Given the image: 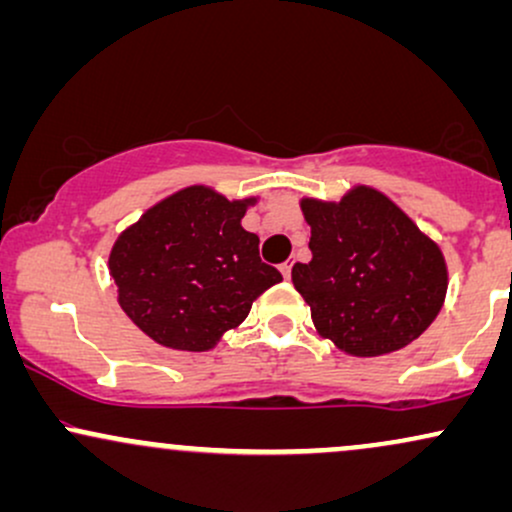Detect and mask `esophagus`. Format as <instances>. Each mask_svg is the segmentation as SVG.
<instances>
[{"mask_svg":"<svg viewBox=\"0 0 512 512\" xmlns=\"http://www.w3.org/2000/svg\"><path fill=\"white\" fill-rule=\"evenodd\" d=\"M281 274H284V279H291V264L289 262H284V264H281Z\"/></svg>","mask_w":512,"mask_h":512,"instance_id":"1","label":"esophagus"}]
</instances>
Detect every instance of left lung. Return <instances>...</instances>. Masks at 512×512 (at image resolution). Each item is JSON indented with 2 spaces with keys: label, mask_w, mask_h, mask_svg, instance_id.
Returning a JSON list of instances; mask_svg holds the SVG:
<instances>
[{
  "label": "left lung",
  "mask_w": 512,
  "mask_h": 512,
  "mask_svg": "<svg viewBox=\"0 0 512 512\" xmlns=\"http://www.w3.org/2000/svg\"><path fill=\"white\" fill-rule=\"evenodd\" d=\"M313 260L291 279L317 332L354 356H380L419 339L448 291L443 252L373 187L342 202H301Z\"/></svg>",
  "instance_id": "1"
}]
</instances>
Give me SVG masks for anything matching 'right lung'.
Returning <instances> with one entry per match:
<instances>
[{
    "label": "right lung",
    "mask_w": 512,
    "mask_h": 512,
    "mask_svg": "<svg viewBox=\"0 0 512 512\" xmlns=\"http://www.w3.org/2000/svg\"><path fill=\"white\" fill-rule=\"evenodd\" d=\"M245 202L195 185L175 192L127 228L110 274L129 320L170 349L207 351L245 320L252 301L279 284L260 238L240 226Z\"/></svg>",
    "instance_id": "1"
}]
</instances>
